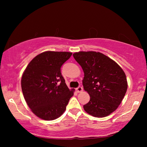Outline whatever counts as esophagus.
Wrapping results in <instances>:
<instances>
[{
  "label": "esophagus",
  "mask_w": 147,
  "mask_h": 147,
  "mask_svg": "<svg viewBox=\"0 0 147 147\" xmlns=\"http://www.w3.org/2000/svg\"><path fill=\"white\" fill-rule=\"evenodd\" d=\"M76 91L77 93H81V92L83 91V88H82L81 86H79L78 88H77L76 89Z\"/></svg>",
  "instance_id": "obj_1"
}]
</instances>
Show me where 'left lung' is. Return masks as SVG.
I'll return each instance as SVG.
<instances>
[{
    "label": "left lung",
    "mask_w": 147,
    "mask_h": 147,
    "mask_svg": "<svg viewBox=\"0 0 147 147\" xmlns=\"http://www.w3.org/2000/svg\"><path fill=\"white\" fill-rule=\"evenodd\" d=\"M82 68L84 90L90 100L84 105L87 113L104 117L120 105L128 88L126 74L113 59L98 52L80 51L73 54Z\"/></svg>",
    "instance_id": "8db88e82"
}]
</instances>
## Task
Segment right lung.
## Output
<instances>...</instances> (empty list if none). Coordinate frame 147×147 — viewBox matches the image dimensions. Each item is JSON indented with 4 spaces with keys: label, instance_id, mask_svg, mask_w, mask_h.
<instances>
[{
    "label": "right lung",
    "instance_id": "right-lung-1",
    "mask_svg": "<svg viewBox=\"0 0 147 147\" xmlns=\"http://www.w3.org/2000/svg\"><path fill=\"white\" fill-rule=\"evenodd\" d=\"M69 52L46 51L30 62L21 78L24 98L31 111L43 120L60 117L74 89H69L61 67L71 56Z\"/></svg>",
    "mask_w": 147,
    "mask_h": 147
}]
</instances>
